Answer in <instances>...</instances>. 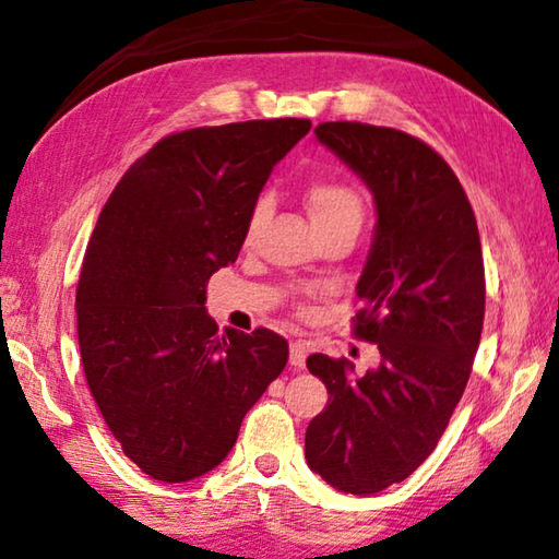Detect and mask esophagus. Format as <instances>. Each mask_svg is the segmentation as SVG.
Returning a JSON list of instances; mask_svg holds the SVG:
<instances>
[{
	"instance_id": "1",
	"label": "esophagus",
	"mask_w": 559,
	"mask_h": 559,
	"mask_svg": "<svg viewBox=\"0 0 559 559\" xmlns=\"http://www.w3.org/2000/svg\"><path fill=\"white\" fill-rule=\"evenodd\" d=\"M307 354H309V346L305 344V341H295V344L289 346V366L301 370L307 364Z\"/></svg>"
}]
</instances>
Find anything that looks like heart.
I'll return each instance as SVG.
<instances>
[{"label": "heart", "instance_id": "heart-1", "mask_svg": "<svg viewBox=\"0 0 559 559\" xmlns=\"http://www.w3.org/2000/svg\"><path fill=\"white\" fill-rule=\"evenodd\" d=\"M307 205L317 228L319 225L336 223L344 218H356V221L364 218V201H360V195L344 181H334V179L314 181L307 189ZM264 211H267L264 201L254 203L248 225H245V238L248 240L258 233L260 223L264 218Z\"/></svg>", "mask_w": 559, "mask_h": 559}]
</instances>
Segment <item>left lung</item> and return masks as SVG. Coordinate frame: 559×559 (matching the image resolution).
Masks as SVG:
<instances>
[{
	"instance_id": "1",
	"label": "left lung",
	"mask_w": 559,
	"mask_h": 559,
	"mask_svg": "<svg viewBox=\"0 0 559 559\" xmlns=\"http://www.w3.org/2000/svg\"><path fill=\"white\" fill-rule=\"evenodd\" d=\"M314 132L376 201L354 336L378 346L380 366L354 376L346 358H307L329 390L307 427V464L338 491L370 496L435 452L464 395L484 329V254L472 203L432 146L364 122Z\"/></svg>"
}]
</instances>
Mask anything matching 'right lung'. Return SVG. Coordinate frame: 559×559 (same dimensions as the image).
Wrapping results in <instances>:
<instances>
[{
	"instance_id": "obj_1",
	"label": "right lung",
	"mask_w": 559,
	"mask_h": 559,
	"mask_svg": "<svg viewBox=\"0 0 559 559\" xmlns=\"http://www.w3.org/2000/svg\"><path fill=\"white\" fill-rule=\"evenodd\" d=\"M309 130L287 117L164 136L95 223L75 292L85 380L124 456L156 481L218 466L287 366L270 329L218 336L205 285L238 258L264 181Z\"/></svg>"
}]
</instances>
